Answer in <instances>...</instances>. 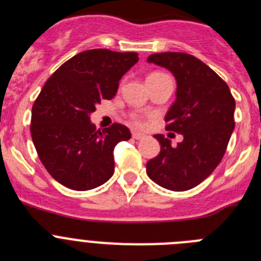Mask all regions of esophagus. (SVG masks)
I'll use <instances>...</instances> for the list:
<instances>
[{
    "mask_svg": "<svg viewBox=\"0 0 261 261\" xmlns=\"http://www.w3.org/2000/svg\"><path fill=\"white\" fill-rule=\"evenodd\" d=\"M132 137L135 138V140H142V138H144L145 136H144V135H141V133L133 132V133H132Z\"/></svg>",
    "mask_w": 261,
    "mask_h": 261,
    "instance_id": "34e87169",
    "label": "esophagus"
}]
</instances>
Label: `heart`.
Segmentation results:
<instances>
[{
	"instance_id": "b5f03b06",
	"label": "heart",
	"mask_w": 261,
	"mask_h": 261,
	"mask_svg": "<svg viewBox=\"0 0 261 261\" xmlns=\"http://www.w3.org/2000/svg\"><path fill=\"white\" fill-rule=\"evenodd\" d=\"M158 75H163V73H151L149 77H158ZM130 123H132L135 126H142L144 125V120L138 116V115H132V116H130Z\"/></svg>"
}]
</instances>
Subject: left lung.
I'll list each match as a JSON object with an SVG mask.
<instances>
[{
	"label": "left lung",
	"mask_w": 261,
	"mask_h": 261,
	"mask_svg": "<svg viewBox=\"0 0 261 261\" xmlns=\"http://www.w3.org/2000/svg\"><path fill=\"white\" fill-rule=\"evenodd\" d=\"M147 61L168 69L176 78V100L165 121L167 130L180 133L184 140L174 147L163 135L154 136L161 151L146 163V172L166 190L188 191L222 161L235 126V99L225 81L192 55L154 53Z\"/></svg>",
	"instance_id": "obj_1"
}]
</instances>
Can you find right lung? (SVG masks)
Returning a JSON list of instances; mask_svg holds the SVG:
<instances>
[{"instance_id": "1", "label": "right lung", "mask_w": 261, "mask_h": 261, "mask_svg": "<svg viewBox=\"0 0 261 261\" xmlns=\"http://www.w3.org/2000/svg\"><path fill=\"white\" fill-rule=\"evenodd\" d=\"M138 61L136 52L89 49L64 62L32 106L31 137L50 176L66 188L89 191L115 171L114 149L130 138L125 125L96 130L90 114L112 99L120 78Z\"/></svg>"}]
</instances>
